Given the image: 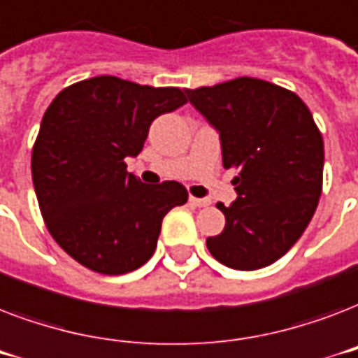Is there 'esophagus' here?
<instances>
[{
    "mask_svg": "<svg viewBox=\"0 0 358 358\" xmlns=\"http://www.w3.org/2000/svg\"><path fill=\"white\" fill-rule=\"evenodd\" d=\"M189 202L196 208H204V206H210V204H212V202L208 201V199H196V196H189Z\"/></svg>",
    "mask_w": 358,
    "mask_h": 358,
    "instance_id": "obj_1",
    "label": "esophagus"
}]
</instances>
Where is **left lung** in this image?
Returning a JSON list of instances; mask_svg holds the SVG:
<instances>
[{
	"instance_id": "obj_1",
	"label": "left lung",
	"mask_w": 358,
	"mask_h": 358,
	"mask_svg": "<svg viewBox=\"0 0 358 358\" xmlns=\"http://www.w3.org/2000/svg\"><path fill=\"white\" fill-rule=\"evenodd\" d=\"M219 131L238 199L219 202L227 224L206 239L223 266L255 271L288 252L316 212L323 187V137L295 92L256 78L187 89Z\"/></svg>"
}]
</instances>
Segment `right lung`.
Wrapping results in <instances>:
<instances>
[{"instance_id":"1","label":"right lung","mask_w":358,"mask_h":358,"mask_svg":"<svg viewBox=\"0 0 358 358\" xmlns=\"http://www.w3.org/2000/svg\"><path fill=\"white\" fill-rule=\"evenodd\" d=\"M178 87L98 76L66 87L42 117L31 154L36 201L52 238L81 266L124 275L150 260L178 182L145 185L124 157L143 150L152 120L184 106Z\"/></svg>"}]
</instances>
